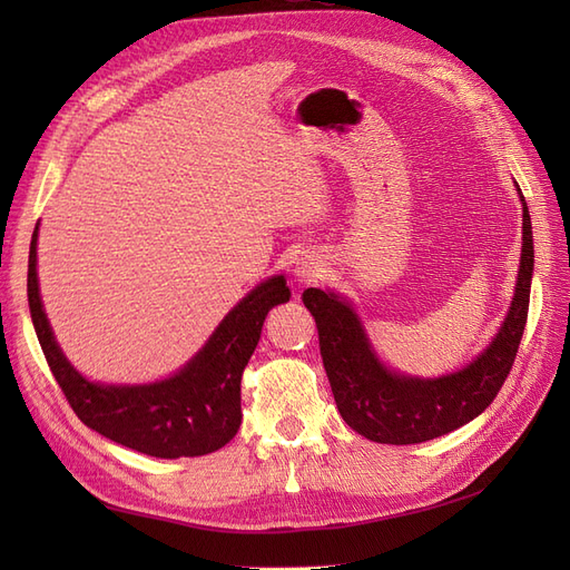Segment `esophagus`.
Segmentation results:
<instances>
[{"mask_svg":"<svg viewBox=\"0 0 570 570\" xmlns=\"http://www.w3.org/2000/svg\"><path fill=\"white\" fill-rule=\"evenodd\" d=\"M323 273V264L316 254H302L295 262V275L299 278V283H314L316 278H321Z\"/></svg>","mask_w":570,"mask_h":570,"instance_id":"34e87169","label":"esophagus"}]
</instances>
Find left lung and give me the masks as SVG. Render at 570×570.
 Wrapping results in <instances>:
<instances>
[{"mask_svg": "<svg viewBox=\"0 0 570 570\" xmlns=\"http://www.w3.org/2000/svg\"><path fill=\"white\" fill-rule=\"evenodd\" d=\"M521 195V187H519ZM523 204V249L509 314L469 366L442 377H409L381 364L350 302L335 292L304 289L302 302L318 327L323 366L340 416L366 440L419 444L465 425L485 411L502 390L525 331L532 281V226Z\"/></svg>", "mask_w": 570, "mask_h": 570, "instance_id": "left-lung-1", "label": "left lung"}]
</instances>
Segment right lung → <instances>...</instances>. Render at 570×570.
I'll use <instances>...</instances> for the list:
<instances>
[{
	"label": "right lung",
	"mask_w": 570,
	"mask_h": 570,
	"mask_svg": "<svg viewBox=\"0 0 570 570\" xmlns=\"http://www.w3.org/2000/svg\"><path fill=\"white\" fill-rule=\"evenodd\" d=\"M287 299L285 275H273L218 323L209 342L176 375L149 385L90 383L71 366L51 333L38 285V228L30 239V318L61 392L85 425L147 456H204L235 438L243 423L239 381L268 312Z\"/></svg>",
	"instance_id": "1"
}]
</instances>
